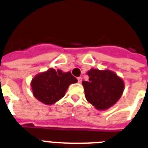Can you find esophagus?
<instances>
[{"instance_id": "obj_1", "label": "esophagus", "mask_w": 148, "mask_h": 148, "mask_svg": "<svg viewBox=\"0 0 148 148\" xmlns=\"http://www.w3.org/2000/svg\"><path fill=\"white\" fill-rule=\"evenodd\" d=\"M77 81H78V83H81V81H82V77H77Z\"/></svg>"}]
</instances>
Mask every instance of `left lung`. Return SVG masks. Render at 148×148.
Returning a JSON list of instances; mask_svg holds the SVG:
<instances>
[{
  "instance_id": "1",
  "label": "left lung",
  "mask_w": 148,
  "mask_h": 148,
  "mask_svg": "<svg viewBox=\"0 0 148 148\" xmlns=\"http://www.w3.org/2000/svg\"><path fill=\"white\" fill-rule=\"evenodd\" d=\"M89 80L83 81L87 101L98 110H106L121 97L124 82L110 71L91 69L88 72Z\"/></svg>"
}]
</instances>
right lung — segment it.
<instances>
[{
  "label": "right lung",
  "mask_w": 148,
  "mask_h": 148,
  "mask_svg": "<svg viewBox=\"0 0 148 148\" xmlns=\"http://www.w3.org/2000/svg\"><path fill=\"white\" fill-rule=\"evenodd\" d=\"M77 80L71 72L63 73L53 68L38 74L31 82L33 94L36 98L45 104H52L65 95L68 86Z\"/></svg>",
  "instance_id": "add662e5"
}]
</instances>
